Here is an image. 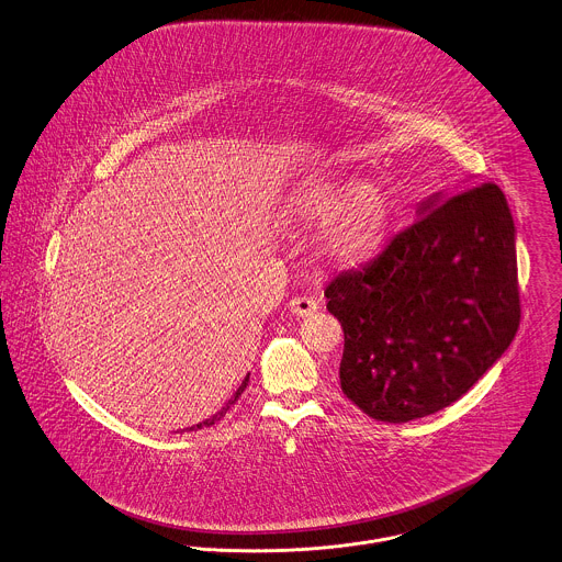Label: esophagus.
<instances>
[{
    "label": "esophagus",
    "instance_id": "esophagus-1",
    "mask_svg": "<svg viewBox=\"0 0 562 562\" xmlns=\"http://www.w3.org/2000/svg\"><path fill=\"white\" fill-rule=\"evenodd\" d=\"M316 310H318V301L314 297L301 295V297H295L291 301V312H293L295 316H310V314H314Z\"/></svg>",
    "mask_w": 562,
    "mask_h": 562
}]
</instances>
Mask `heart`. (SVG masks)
Segmentation results:
<instances>
[{"instance_id":"obj_1","label":"heart","mask_w":562,"mask_h":562,"mask_svg":"<svg viewBox=\"0 0 562 562\" xmlns=\"http://www.w3.org/2000/svg\"><path fill=\"white\" fill-rule=\"evenodd\" d=\"M297 207L303 216L329 221L336 212L327 235V248L339 261H363L382 244L391 207L384 191L371 182H361L355 189L348 182H310L299 191Z\"/></svg>"}]
</instances>
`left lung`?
<instances>
[{"label": "left lung", "mask_w": 562, "mask_h": 562, "mask_svg": "<svg viewBox=\"0 0 562 562\" xmlns=\"http://www.w3.org/2000/svg\"><path fill=\"white\" fill-rule=\"evenodd\" d=\"M418 214L325 289L344 329L341 391L382 423L459 401L520 327L516 229L503 191L484 182Z\"/></svg>", "instance_id": "left-lung-1"}]
</instances>
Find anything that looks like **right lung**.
<instances>
[{
    "label": "right lung",
    "instance_id": "obj_1",
    "mask_svg": "<svg viewBox=\"0 0 562 562\" xmlns=\"http://www.w3.org/2000/svg\"><path fill=\"white\" fill-rule=\"evenodd\" d=\"M246 386H248V378H244V382H241V386H239V389H237V391H235V395H233L232 398H229V403H227V407H223V409H221V412H218V414H216V416H212V418H207V420H203V423H199L198 427H191V429H189V430L201 429V427H212V425H214V423H218V420H221V418H223V416H225V414H227V409H229V407H232L233 403H235V401H237V398H239V396H241V393H244V389H246Z\"/></svg>",
    "mask_w": 562,
    "mask_h": 562
}]
</instances>
